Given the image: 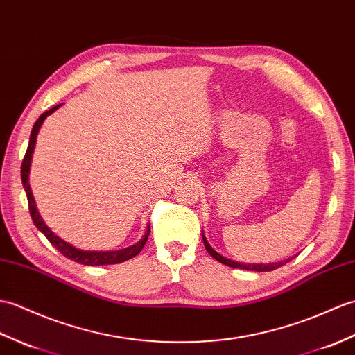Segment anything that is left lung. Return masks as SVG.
Masks as SVG:
<instances>
[{"label":"left lung","mask_w":355,"mask_h":355,"mask_svg":"<svg viewBox=\"0 0 355 355\" xmlns=\"http://www.w3.org/2000/svg\"><path fill=\"white\" fill-rule=\"evenodd\" d=\"M202 239H203L205 249L208 250V254H209L212 258H216L218 263H222V264H225V266L234 267V269H246V270H255V272H270V270L278 269V267L284 266L286 263H288V261H290V259H287V261H281V263H272V264H241V263L232 261V259H227V258L222 257V255H220V254H217V252H216L214 249H212V248L209 246L208 241H207V239H205V235H202Z\"/></svg>","instance_id":"8db88e82"}]
</instances>
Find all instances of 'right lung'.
<instances>
[{
	"instance_id": "obj_1",
	"label": "right lung",
	"mask_w": 355,
	"mask_h": 355,
	"mask_svg": "<svg viewBox=\"0 0 355 355\" xmlns=\"http://www.w3.org/2000/svg\"><path fill=\"white\" fill-rule=\"evenodd\" d=\"M60 105L51 107L50 111L44 112L41 116L37 118L33 129H31L30 133V141H28V147H27V152L26 156H24L22 159V165H21V179H22V185L26 188V194H27V200H28V209H30V216L31 220H33L35 226L37 227L39 231H41L49 241L53 244L54 248H56L62 255L73 259L76 263H80L85 266H103V264H118V263H123V261H128V259L133 258L135 255H138L141 250H143L144 244L148 239V234H150V227H147V231L144 234V237L141 239L137 244H133L130 248H125L121 250H112V252H89V250H80L74 246H71L69 243L64 241L60 237H58L56 234H53L50 231V227L46 226L41 216H39V212L36 209V203L33 199V194H31V188L28 184V173H30V162H31V155H33L35 150V144H36V135L39 129H41V125L44 123V120L50 114H53Z\"/></svg>"
}]
</instances>
